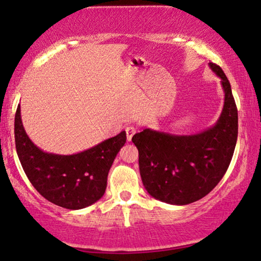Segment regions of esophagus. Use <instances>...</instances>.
Here are the masks:
<instances>
[{"instance_id": "obj_1", "label": "esophagus", "mask_w": 261, "mask_h": 261, "mask_svg": "<svg viewBox=\"0 0 261 261\" xmlns=\"http://www.w3.org/2000/svg\"><path fill=\"white\" fill-rule=\"evenodd\" d=\"M126 135H127V141H132V138L133 135L136 133V128L133 126H128L126 127Z\"/></svg>"}]
</instances>
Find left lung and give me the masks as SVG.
<instances>
[{
	"instance_id": "obj_1",
	"label": "left lung",
	"mask_w": 261,
	"mask_h": 261,
	"mask_svg": "<svg viewBox=\"0 0 261 261\" xmlns=\"http://www.w3.org/2000/svg\"><path fill=\"white\" fill-rule=\"evenodd\" d=\"M220 78L224 106L214 126L191 135L143 128L132 141L139 150L144 189L151 197L174 205L203 198L223 178L233 156L238 136V111L231 85L218 65L209 63Z\"/></svg>"
}]
</instances>
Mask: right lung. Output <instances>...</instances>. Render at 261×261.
Masks as SVG:
<instances>
[{"label":"right lung","instance_id":"right-lung-1","mask_svg":"<svg viewBox=\"0 0 261 261\" xmlns=\"http://www.w3.org/2000/svg\"><path fill=\"white\" fill-rule=\"evenodd\" d=\"M15 143L23 170L35 189L56 205L79 210L92 205L105 194L108 171L126 143V132L77 154L46 153L25 133L18 105Z\"/></svg>","mask_w":261,"mask_h":261}]
</instances>
